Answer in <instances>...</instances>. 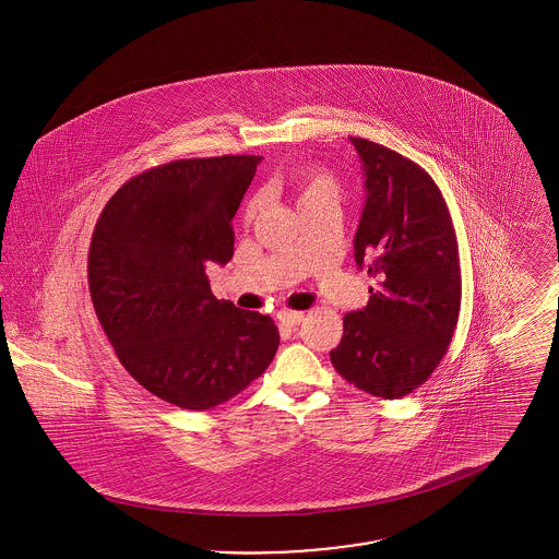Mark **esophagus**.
<instances>
[{
	"instance_id": "34e87169",
	"label": "esophagus",
	"mask_w": 559,
	"mask_h": 559,
	"mask_svg": "<svg viewBox=\"0 0 559 559\" xmlns=\"http://www.w3.org/2000/svg\"><path fill=\"white\" fill-rule=\"evenodd\" d=\"M301 320H304V312H293V310H281V312H278V322H281L283 326H287V329L297 326Z\"/></svg>"
}]
</instances>
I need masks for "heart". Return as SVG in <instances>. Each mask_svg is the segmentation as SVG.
<instances>
[{"instance_id":"b5f03b06","label":"heart","mask_w":559,"mask_h":559,"mask_svg":"<svg viewBox=\"0 0 559 559\" xmlns=\"http://www.w3.org/2000/svg\"><path fill=\"white\" fill-rule=\"evenodd\" d=\"M292 192L297 207L304 210V207L314 205L320 201H335L337 203L340 185L335 182L333 176H329L324 171H304V174H297L293 178ZM258 207H260L258 199H251L245 205V210H242V222L245 224H249L255 217Z\"/></svg>"}]
</instances>
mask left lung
Instances as JSON below:
<instances>
[{
    "label": "left lung",
    "mask_w": 559,
    "mask_h": 559,
    "mask_svg": "<svg viewBox=\"0 0 559 559\" xmlns=\"http://www.w3.org/2000/svg\"><path fill=\"white\" fill-rule=\"evenodd\" d=\"M349 140L367 188L354 260L374 287L367 308L344 317L331 362L358 390L402 399L426 383L451 344L461 308L456 235L424 167L371 140Z\"/></svg>",
    "instance_id": "1"
}]
</instances>
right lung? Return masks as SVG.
Wrapping results in <instances>:
<instances>
[{
  "label": "right lung",
  "instance_id": "obj_1",
  "mask_svg": "<svg viewBox=\"0 0 559 559\" xmlns=\"http://www.w3.org/2000/svg\"><path fill=\"white\" fill-rule=\"evenodd\" d=\"M253 155L180 159L146 169L100 213L87 255L90 295L119 362L157 399L207 411L266 371L274 320L219 301L210 262L235 253L233 217Z\"/></svg>",
  "mask_w": 559,
  "mask_h": 559
}]
</instances>
